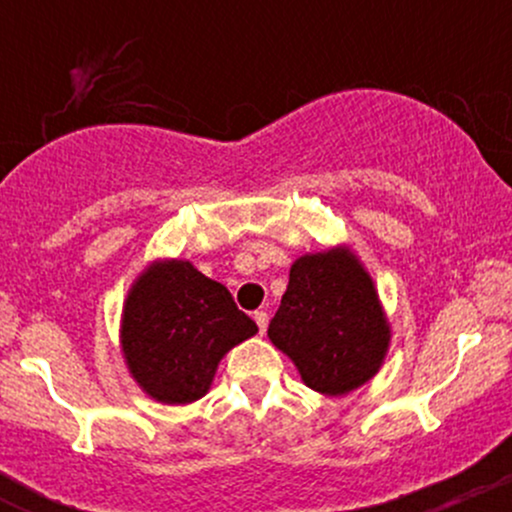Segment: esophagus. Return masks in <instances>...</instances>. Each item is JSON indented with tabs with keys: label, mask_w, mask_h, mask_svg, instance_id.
<instances>
[{
	"label": "esophagus",
	"mask_w": 512,
	"mask_h": 512,
	"mask_svg": "<svg viewBox=\"0 0 512 512\" xmlns=\"http://www.w3.org/2000/svg\"><path fill=\"white\" fill-rule=\"evenodd\" d=\"M252 317H255V322H257V330H260V334L267 332V320H269L267 313H264V310H257V313L252 315Z\"/></svg>",
	"instance_id": "34e87169"
}]
</instances>
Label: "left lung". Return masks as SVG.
<instances>
[{"instance_id":"obj_1","label":"left lung","mask_w":512,"mask_h":512,"mask_svg":"<svg viewBox=\"0 0 512 512\" xmlns=\"http://www.w3.org/2000/svg\"><path fill=\"white\" fill-rule=\"evenodd\" d=\"M310 390L342 397L378 375L392 327L373 276L346 245L305 252L267 330Z\"/></svg>"}]
</instances>
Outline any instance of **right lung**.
Returning <instances> with one entry per match:
<instances>
[{"label": "right lung", "mask_w": 512, "mask_h": 512, "mask_svg": "<svg viewBox=\"0 0 512 512\" xmlns=\"http://www.w3.org/2000/svg\"><path fill=\"white\" fill-rule=\"evenodd\" d=\"M257 325L219 281L190 260H154L129 286L120 351L132 380L161 404H192L214 383L221 358Z\"/></svg>", "instance_id": "right-lung-1"}]
</instances>
